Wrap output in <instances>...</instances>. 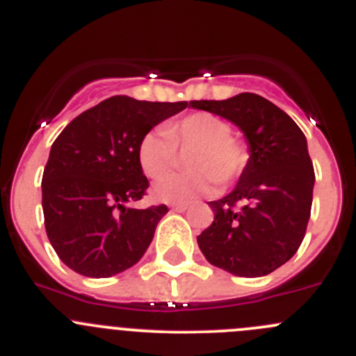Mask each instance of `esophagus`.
I'll return each mask as SVG.
<instances>
[{
  "label": "esophagus",
  "instance_id": "34e87169",
  "mask_svg": "<svg viewBox=\"0 0 356 356\" xmlns=\"http://www.w3.org/2000/svg\"><path fill=\"white\" fill-rule=\"evenodd\" d=\"M172 210H174V212H186V210H188V205H186V203H174V205H172Z\"/></svg>",
  "mask_w": 356,
  "mask_h": 356
}]
</instances>
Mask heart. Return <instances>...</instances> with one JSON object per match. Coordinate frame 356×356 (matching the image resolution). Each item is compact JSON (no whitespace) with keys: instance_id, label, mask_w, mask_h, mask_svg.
<instances>
[{"instance_id":"b5f03b06","label":"heart","mask_w":356,"mask_h":356,"mask_svg":"<svg viewBox=\"0 0 356 356\" xmlns=\"http://www.w3.org/2000/svg\"><path fill=\"white\" fill-rule=\"evenodd\" d=\"M233 129L226 120L212 113H193L165 129L149 130L140 139L137 160L151 179L163 177L177 161V149L186 156L188 174L161 179L153 188L154 200L163 203H189L207 195L213 184L227 186L243 174L248 151L243 143L231 137Z\"/></svg>"}]
</instances>
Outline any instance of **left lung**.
Masks as SVG:
<instances>
[{
    "mask_svg": "<svg viewBox=\"0 0 356 356\" xmlns=\"http://www.w3.org/2000/svg\"><path fill=\"white\" fill-rule=\"evenodd\" d=\"M189 106L234 123L250 153L233 191L209 203L213 222L196 238L200 250L236 277L270 275L298 252L312 213L315 172L305 134L273 102L248 92Z\"/></svg>",
    "mask_w": 356,
    "mask_h": 356,
    "instance_id": "1",
    "label": "left lung"
}]
</instances>
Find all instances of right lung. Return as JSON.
<instances>
[{"label": "right lung", "instance_id": "right-lung-1", "mask_svg": "<svg viewBox=\"0 0 356 356\" xmlns=\"http://www.w3.org/2000/svg\"><path fill=\"white\" fill-rule=\"evenodd\" d=\"M186 108L115 95L76 116L55 139L41 203L48 240L67 268L108 278L139 262L168 209L127 207L149 186L137 147L153 127Z\"/></svg>", "mask_w": 356, "mask_h": 356}]
</instances>
